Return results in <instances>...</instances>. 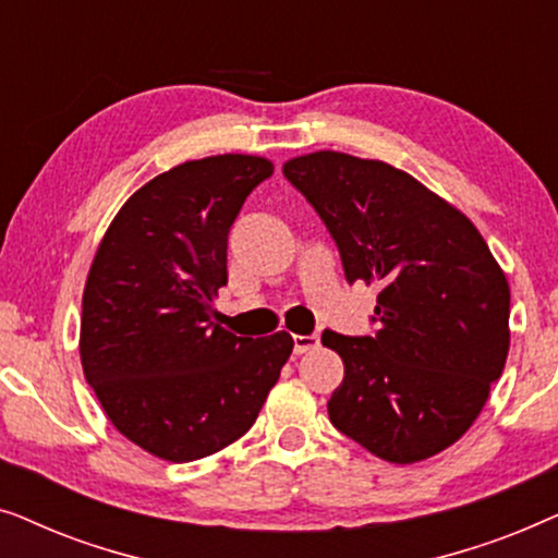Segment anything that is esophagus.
I'll return each instance as SVG.
<instances>
[{
    "mask_svg": "<svg viewBox=\"0 0 558 558\" xmlns=\"http://www.w3.org/2000/svg\"><path fill=\"white\" fill-rule=\"evenodd\" d=\"M319 345L317 335H294V353L304 355Z\"/></svg>",
    "mask_w": 558,
    "mask_h": 558,
    "instance_id": "1",
    "label": "esophagus"
}]
</instances>
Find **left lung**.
Wrapping results in <instances>:
<instances>
[{
    "instance_id": "1",
    "label": "left lung",
    "mask_w": 558,
    "mask_h": 558,
    "mask_svg": "<svg viewBox=\"0 0 558 558\" xmlns=\"http://www.w3.org/2000/svg\"><path fill=\"white\" fill-rule=\"evenodd\" d=\"M338 243L345 279L378 284L376 335L323 332L345 365L330 422L386 462L470 429L510 348V287L472 220L409 172L342 151L284 162Z\"/></svg>"
}]
</instances>
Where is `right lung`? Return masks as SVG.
I'll use <instances>...</instances> for the list:
<instances>
[{"instance_id": "1", "label": "right lung", "mask_w": 558, "mask_h": 558, "mask_svg": "<svg viewBox=\"0 0 558 558\" xmlns=\"http://www.w3.org/2000/svg\"><path fill=\"white\" fill-rule=\"evenodd\" d=\"M274 165L190 159L121 205L83 289L81 363L106 416L167 462L243 437L292 355L289 332L239 338L213 323L228 284V231Z\"/></svg>"}]
</instances>
